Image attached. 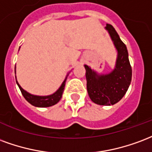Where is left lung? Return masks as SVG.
<instances>
[{
	"label": "left lung",
	"mask_w": 152,
	"mask_h": 152,
	"mask_svg": "<svg viewBox=\"0 0 152 152\" xmlns=\"http://www.w3.org/2000/svg\"><path fill=\"white\" fill-rule=\"evenodd\" d=\"M105 28L108 31L118 53L116 67L108 75H98L89 66L85 65L87 89L90 99L94 103L99 105H113L122 99L129 88L132 69L126 44L121 40L112 25L107 24Z\"/></svg>",
	"instance_id": "obj_1"
}]
</instances>
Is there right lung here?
<instances>
[{
	"label": "right lung",
	"mask_w": 152,
	"mask_h": 152,
	"mask_svg": "<svg viewBox=\"0 0 152 152\" xmlns=\"http://www.w3.org/2000/svg\"><path fill=\"white\" fill-rule=\"evenodd\" d=\"M66 78H67V77H65V81L63 82L61 86L60 87L59 89L57 90L56 92L53 94V95H51V96H38L31 95V94L27 93L26 91H24L22 87H20V85L18 84L17 81H16V83H17L18 86L19 87L21 92L23 94V96H24V98L29 102L31 104L34 105L35 107L44 108V107H50V106H53V105L56 104V103L59 102V100L61 98V96H62L63 91H64Z\"/></svg>",
	"instance_id": "right-lung-1"
}]
</instances>
